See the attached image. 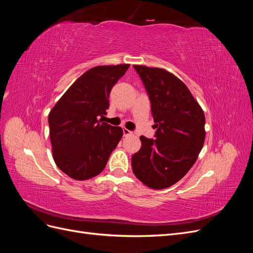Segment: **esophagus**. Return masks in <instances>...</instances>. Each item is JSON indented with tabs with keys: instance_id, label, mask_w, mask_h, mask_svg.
I'll return each mask as SVG.
<instances>
[{
	"instance_id": "esophagus-1",
	"label": "esophagus",
	"mask_w": 253,
	"mask_h": 253,
	"mask_svg": "<svg viewBox=\"0 0 253 253\" xmlns=\"http://www.w3.org/2000/svg\"><path fill=\"white\" fill-rule=\"evenodd\" d=\"M133 134V132H131V131H128L127 128H124V136H129V135H132Z\"/></svg>"
}]
</instances>
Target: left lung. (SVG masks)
<instances>
[{"mask_svg": "<svg viewBox=\"0 0 253 253\" xmlns=\"http://www.w3.org/2000/svg\"><path fill=\"white\" fill-rule=\"evenodd\" d=\"M147 89L155 138L140 136L132 156L135 176L152 189H166L192 168L204 145L205 114L186 84L164 68L134 65Z\"/></svg>", "mask_w": 253, "mask_h": 253, "instance_id": "8db88e82", "label": "left lung"}]
</instances>
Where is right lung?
I'll return each instance as SVG.
<instances>
[{
  "label": "right lung",
  "instance_id": "add662e5",
  "mask_svg": "<svg viewBox=\"0 0 253 253\" xmlns=\"http://www.w3.org/2000/svg\"><path fill=\"white\" fill-rule=\"evenodd\" d=\"M129 64L90 68L76 80L48 115L53 160L73 179L100 174L124 131L99 117L106 115L112 87Z\"/></svg>",
  "mask_w": 253,
  "mask_h": 253
}]
</instances>
